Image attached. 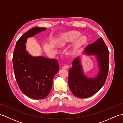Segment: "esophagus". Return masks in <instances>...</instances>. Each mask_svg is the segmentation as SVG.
<instances>
[{"mask_svg": "<svg viewBox=\"0 0 123 123\" xmlns=\"http://www.w3.org/2000/svg\"><path fill=\"white\" fill-rule=\"evenodd\" d=\"M68 68H69V66H68V65H64V66L62 67V68L67 69H68Z\"/></svg>", "mask_w": 123, "mask_h": 123, "instance_id": "1", "label": "esophagus"}]
</instances>
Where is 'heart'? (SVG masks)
<instances>
[{
	"mask_svg": "<svg viewBox=\"0 0 123 123\" xmlns=\"http://www.w3.org/2000/svg\"><path fill=\"white\" fill-rule=\"evenodd\" d=\"M80 35L81 34L77 31H71L64 34L62 36L61 40L60 41V45L61 46H65L67 44L73 42L77 40L74 45V48L75 49L79 48L86 44L87 41V37L86 36Z\"/></svg>",
	"mask_w": 123,
	"mask_h": 123,
	"instance_id": "heart-1",
	"label": "heart"
}]
</instances>
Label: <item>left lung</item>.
I'll list each match as a JSON object with an SVG mask.
<instances>
[{"label":"left lung","mask_w":123,"mask_h":123,"mask_svg":"<svg viewBox=\"0 0 123 123\" xmlns=\"http://www.w3.org/2000/svg\"><path fill=\"white\" fill-rule=\"evenodd\" d=\"M85 54L96 56L99 71L95 77H88L83 72L80 57L73 61L69 71V86L72 93L79 98H88L97 92L105 84L109 69V52L101 37L86 47Z\"/></svg>","instance_id":"1"}]
</instances>
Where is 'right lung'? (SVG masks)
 <instances>
[{
  "label": "right lung",
  "mask_w": 123,
  "mask_h": 123,
  "mask_svg": "<svg viewBox=\"0 0 123 123\" xmlns=\"http://www.w3.org/2000/svg\"><path fill=\"white\" fill-rule=\"evenodd\" d=\"M46 30L35 27L24 33L17 42L13 54V67L17 84L23 93L34 99H42L49 95L53 78L59 70L56 60L33 56L26 50L27 38Z\"/></svg>",
  "instance_id": "1"
}]
</instances>
